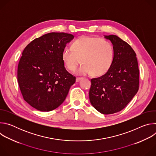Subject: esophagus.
Here are the masks:
<instances>
[{"label":"esophagus","instance_id":"1","mask_svg":"<svg viewBox=\"0 0 156 156\" xmlns=\"http://www.w3.org/2000/svg\"><path fill=\"white\" fill-rule=\"evenodd\" d=\"M82 79V78H80V77H77L76 78V82H79Z\"/></svg>","mask_w":156,"mask_h":156}]
</instances>
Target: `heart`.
<instances>
[{"label": "heart", "mask_w": 156, "mask_h": 156, "mask_svg": "<svg viewBox=\"0 0 156 156\" xmlns=\"http://www.w3.org/2000/svg\"><path fill=\"white\" fill-rule=\"evenodd\" d=\"M114 51L111 43L98 37L83 36L75 41L72 48H65L62 59L69 70L73 72L78 64L82 65L77 74L101 76L110 69L114 61Z\"/></svg>", "instance_id": "1"}]
</instances>
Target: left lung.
<instances>
[{
  "label": "left lung",
  "instance_id": "8db88e82",
  "mask_svg": "<svg viewBox=\"0 0 156 156\" xmlns=\"http://www.w3.org/2000/svg\"><path fill=\"white\" fill-rule=\"evenodd\" d=\"M113 45L114 61L104 75L91 80L89 98L100 113L112 114L123 109L139 89L138 64L136 53L116 35L104 36Z\"/></svg>",
  "mask_w": 156,
  "mask_h": 156
}]
</instances>
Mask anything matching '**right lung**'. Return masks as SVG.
<instances>
[{
	"mask_svg": "<svg viewBox=\"0 0 156 156\" xmlns=\"http://www.w3.org/2000/svg\"><path fill=\"white\" fill-rule=\"evenodd\" d=\"M74 38L71 34L49 33L32 41L25 48L17 78L24 100L41 112L60 105L76 78L65 69L62 53Z\"/></svg>",
	"mask_w": 156,
	"mask_h": 156,
	"instance_id": "obj_1",
	"label": "right lung"
}]
</instances>
